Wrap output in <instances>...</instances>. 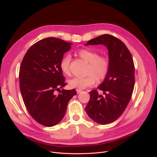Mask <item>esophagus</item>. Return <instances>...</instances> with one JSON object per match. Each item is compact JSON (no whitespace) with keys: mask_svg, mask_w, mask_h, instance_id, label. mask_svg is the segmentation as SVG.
Masks as SVG:
<instances>
[{"mask_svg":"<svg viewBox=\"0 0 157 157\" xmlns=\"http://www.w3.org/2000/svg\"><path fill=\"white\" fill-rule=\"evenodd\" d=\"M76 92H77L78 94H79L80 92H82V90H79V89H76Z\"/></svg>","mask_w":157,"mask_h":157,"instance_id":"esophagus-1","label":"esophagus"}]
</instances>
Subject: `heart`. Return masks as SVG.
<instances>
[{
    "label": "heart",
    "instance_id": "b5f03b06",
    "mask_svg": "<svg viewBox=\"0 0 157 157\" xmlns=\"http://www.w3.org/2000/svg\"><path fill=\"white\" fill-rule=\"evenodd\" d=\"M77 55L81 59L88 63L86 77H74L69 81L71 88L84 89L95 84V81H103L108 74L109 69V61L105 56H101L98 53L92 49L84 48L77 52ZM71 56L65 55L60 62V67L62 72L67 76L71 75L70 63Z\"/></svg>",
    "mask_w": 157,
    "mask_h": 157
}]
</instances>
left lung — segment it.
I'll use <instances>...</instances> for the list:
<instances>
[{"label": "left lung", "mask_w": 157, "mask_h": 157, "mask_svg": "<svg viewBox=\"0 0 157 157\" xmlns=\"http://www.w3.org/2000/svg\"><path fill=\"white\" fill-rule=\"evenodd\" d=\"M103 44L109 53V69L97 90L90 92V101L85 108L88 117L102 125L117 120L126 109L132 95L135 83V68L132 56L127 47L118 38L104 34L88 41L85 44Z\"/></svg>", "instance_id": "8db88e82"}]
</instances>
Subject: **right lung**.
Wrapping results in <instances>:
<instances>
[{
	"mask_svg": "<svg viewBox=\"0 0 157 157\" xmlns=\"http://www.w3.org/2000/svg\"><path fill=\"white\" fill-rule=\"evenodd\" d=\"M72 43L55 37H47L33 44L25 55L20 69V88L26 108L40 124L53 127L65 116L69 101L77 93L66 85L60 67L63 54Z\"/></svg>",
	"mask_w": 157,
	"mask_h": 157,
	"instance_id": "add662e5",
	"label": "right lung"
}]
</instances>
